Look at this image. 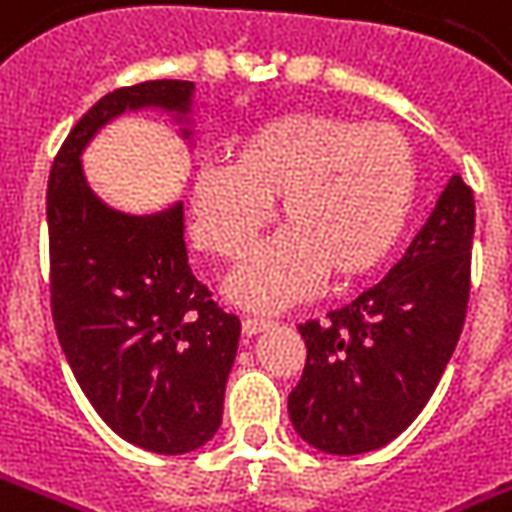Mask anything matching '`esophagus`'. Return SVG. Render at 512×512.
<instances>
[{
    "label": "esophagus",
    "mask_w": 512,
    "mask_h": 512,
    "mask_svg": "<svg viewBox=\"0 0 512 512\" xmlns=\"http://www.w3.org/2000/svg\"><path fill=\"white\" fill-rule=\"evenodd\" d=\"M268 327L266 318H244V335H257V332H263Z\"/></svg>",
    "instance_id": "esophagus-1"
}]
</instances>
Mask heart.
<instances>
[{"label": "heart", "instance_id": "b5f03b06", "mask_svg": "<svg viewBox=\"0 0 512 512\" xmlns=\"http://www.w3.org/2000/svg\"><path fill=\"white\" fill-rule=\"evenodd\" d=\"M416 188V155L396 127L291 113L249 132L235 163L199 166L194 241L230 260L246 255L280 199L285 232L227 280L235 305L268 313L305 299L324 274L349 282L380 266L405 232Z\"/></svg>", "mask_w": 512, "mask_h": 512}]
</instances>
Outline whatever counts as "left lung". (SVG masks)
<instances>
[{
  "mask_svg": "<svg viewBox=\"0 0 512 512\" xmlns=\"http://www.w3.org/2000/svg\"><path fill=\"white\" fill-rule=\"evenodd\" d=\"M474 194L455 174L388 277L327 321L299 327L302 380L288 396L296 435L327 455L374 452L430 402L466 321Z\"/></svg>",
  "mask_w": 512,
  "mask_h": 512,
  "instance_id": "left-lung-1",
  "label": "left lung"
}]
</instances>
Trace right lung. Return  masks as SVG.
<instances>
[{"instance_id": "1", "label": "right lung", "mask_w": 512, "mask_h": 512, "mask_svg": "<svg viewBox=\"0 0 512 512\" xmlns=\"http://www.w3.org/2000/svg\"><path fill=\"white\" fill-rule=\"evenodd\" d=\"M191 105L185 80L102 96L60 146L46 191L57 341L99 418L157 455L194 452L216 435L241 321L191 274L182 202L121 213L91 191L80 157L127 110L171 113L191 141Z\"/></svg>"}]
</instances>
